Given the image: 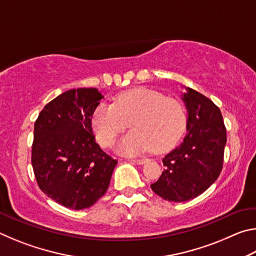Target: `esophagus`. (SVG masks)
<instances>
[{"mask_svg": "<svg viewBox=\"0 0 256 256\" xmlns=\"http://www.w3.org/2000/svg\"><path fill=\"white\" fill-rule=\"evenodd\" d=\"M132 162L138 164H146V162H148V159H133Z\"/></svg>", "mask_w": 256, "mask_h": 256, "instance_id": "1", "label": "esophagus"}]
</instances>
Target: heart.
Here are the masks:
<instances>
[{"label":"heart","instance_id":"heart-1","mask_svg":"<svg viewBox=\"0 0 256 256\" xmlns=\"http://www.w3.org/2000/svg\"><path fill=\"white\" fill-rule=\"evenodd\" d=\"M186 110L180 100L148 89H134L100 104L92 116V128L102 146H110L128 126L133 131L122 138L118 149L138 154L151 148L154 152L170 149L183 134Z\"/></svg>","mask_w":256,"mask_h":256}]
</instances>
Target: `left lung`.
I'll list each match as a JSON object with an SVG mask.
<instances>
[{"instance_id": "obj_1", "label": "left lung", "mask_w": 256, "mask_h": 256, "mask_svg": "<svg viewBox=\"0 0 256 256\" xmlns=\"http://www.w3.org/2000/svg\"><path fill=\"white\" fill-rule=\"evenodd\" d=\"M185 89L182 99L188 110V133L177 148L164 156V170L151 184L157 196L172 202L192 200L214 183L222 170L227 142L219 108L202 94Z\"/></svg>"}]
</instances>
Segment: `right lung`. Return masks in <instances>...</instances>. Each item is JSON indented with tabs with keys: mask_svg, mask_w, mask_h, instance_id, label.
Returning <instances> with one entry per match:
<instances>
[{
	"mask_svg": "<svg viewBox=\"0 0 256 256\" xmlns=\"http://www.w3.org/2000/svg\"><path fill=\"white\" fill-rule=\"evenodd\" d=\"M102 98L96 88L68 90L47 104L34 122L32 164L38 186L68 209L94 206L118 164L92 133V116Z\"/></svg>",
	"mask_w": 256,
	"mask_h": 256,
	"instance_id": "right-lung-1",
	"label": "right lung"
}]
</instances>
